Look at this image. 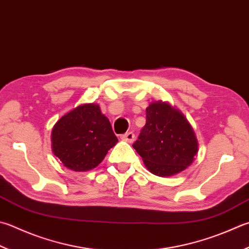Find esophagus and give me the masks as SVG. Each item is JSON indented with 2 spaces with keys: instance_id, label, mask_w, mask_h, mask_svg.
<instances>
[{
  "instance_id": "obj_1",
  "label": "esophagus",
  "mask_w": 249,
  "mask_h": 249,
  "mask_svg": "<svg viewBox=\"0 0 249 249\" xmlns=\"http://www.w3.org/2000/svg\"><path fill=\"white\" fill-rule=\"evenodd\" d=\"M121 139H123L124 141H126V142H129V143H132L134 141V133L133 132H126V133L121 135Z\"/></svg>"
}]
</instances>
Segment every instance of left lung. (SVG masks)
Instances as JSON below:
<instances>
[{"label": "left lung", "instance_id": "obj_1", "mask_svg": "<svg viewBox=\"0 0 249 249\" xmlns=\"http://www.w3.org/2000/svg\"><path fill=\"white\" fill-rule=\"evenodd\" d=\"M132 146L148 170L159 177L183 171L198 151L194 131L184 116L160 102L146 108V124Z\"/></svg>", "mask_w": 249, "mask_h": 249}]
</instances>
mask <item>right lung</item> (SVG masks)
Wrapping results in <instances>:
<instances>
[{
    "label": "right lung",
    "instance_id": "1",
    "mask_svg": "<svg viewBox=\"0 0 249 249\" xmlns=\"http://www.w3.org/2000/svg\"><path fill=\"white\" fill-rule=\"evenodd\" d=\"M117 142L109 120L95 104L78 106L63 116L52 131L54 155L73 171L100 165Z\"/></svg>",
    "mask_w": 249,
    "mask_h": 249
}]
</instances>
